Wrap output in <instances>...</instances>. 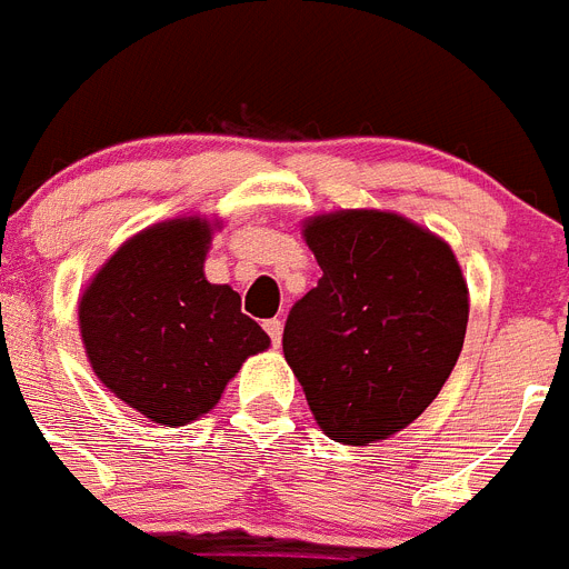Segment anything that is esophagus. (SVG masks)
I'll return each instance as SVG.
<instances>
[{
    "label": "esophagus",
    "mask_w": 569,
    "mask_h": 569,
    "mask_svg": "<svg viewBox=\"0 0 569 569\" xmlns=\"http://www.w3.org/2000/svg\"><path fill=\"white\" fill-rule=\"evenodd\" d=\"M264 331H267V335H270V340H273V346H279V342H281V331H284V322H281L279 317L267 319V322H264Z\"/></svg>",
    "instance_id": "1"
}]
</instances>
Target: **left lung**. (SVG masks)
I'll list each match as a JSON object with an SVG mask.
<instances>
[{
  "mask_svg": "<svg viewBox=\"0 0 569 569\" xmlns=\"http://www.w3.org/2000/svg\"><path fill=\"white\" fill-rule=\"evenodd\" d=\"M302 238L322 279L290 308L284 360L326 436L389 439L457 366L468 328L462 267L445 238L398 211L313 214Z\"/></svg>",
  "mask_w": 569,
  "mask_h": 569,
  "instance_id": "left-lung-1",
  "label": "left lung"
}]
</instances>
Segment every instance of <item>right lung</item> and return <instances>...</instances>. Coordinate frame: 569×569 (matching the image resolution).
<instances>
[{"instance_id": "right-lung-1", "label": "right lung", "mask_w": 569, "mask_h": 569, "mask_svg": "<svg viewBox=\"0 0 569 569\" xmlns=\"http://www.w3.org/2000/svg\"><path fill=\"white\" fill-rule=\"evenodd\" d=\"M220 218L180 214L127 238L78 299L96 378L162 427L197 421L270 337L229 284L203 273Z\"/></svg>"}]
</instances>
